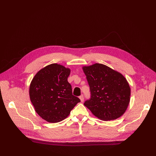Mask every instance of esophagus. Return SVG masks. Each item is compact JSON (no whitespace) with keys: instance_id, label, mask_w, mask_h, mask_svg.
I'll list each match as a JSON object with an SVG mask.
<instances>
[{"instance_id":"1","label":"esophagus","mask_w":156,"mask_h":156,"mask_svg":"<svg viewBox=\"0 0 156 156\" xmlns=\"http://www.w3.org/2000/svg\"><path fill=\"white\" fill-rule=\"evenodd\" d=\"M79 98L80 99V100H81V101L83 102V101H84V96H83V95L82 94V95H81L80 97H79Z\"/></svg>"}]
</instances>
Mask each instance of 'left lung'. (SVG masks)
<instances>
[{
	"label": "left lung",
	"instance_id": "left-lung-1",
	"mask_svg": "<svg viewBox=\"0 0 156 156\" xmlns=\"http://www.w3.org/2000/svg\"><path fill=\"white\" fill-rule=\"evenodd\" d=\"M90 88L91 98L84 105L99 119L115 120L126 111L131 90L126 78L108 66L95 63L83 66Z\"/></svg>",
	"mask_w": 156,
	"mask_h": 156
}]
</instances>
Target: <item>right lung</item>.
<instances>
[{"instance_id":"obj_1","label":"right lung","mask_w":156,"mask_h":156,"mask_svg":"<svg viewBox=\"0 0 156 156\" xmlns=\"http://www.w3.org/2000/svg\"><path fill=\"white\" fill-rule=\"evenodd\" d=\"M70 70L52 63L39 70L31 81L30 97L37 114L50 123L64 120L80 102L72 94L67 78Z\"/></svg>"}]
</instances>
